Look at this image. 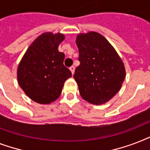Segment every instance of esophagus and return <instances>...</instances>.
Returning <instances> with one entry per match:
<instances>
[{
	"label": "esophagus",
	"mask_w": 150,
	"mask_h": 150,
	"mask_svg": "<svg viewBox=\"0 0 150 150\" xmlns=\"http://www.w3.org/2000/svg\"><path fill=\"white\" fill-rule=\"evenodd\" d=\"M70 71H71V74L74 75V73H75V66H71V67L70 68Z\"/></svg>",
	"instance_id": "obj_1"
}]
</instances>
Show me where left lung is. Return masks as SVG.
I'll use <instances>...</instances> for the list:
<instances>
[{
  "instance_id": "obj_1",
  "label": "left lung",
  "mask_w": 150,
  "mask_h": 150,
  "mask_svg": "<svg viewBox=\"0 0 150 150\" xmlns=\"http://www.w3.org/2000/svg\"><path fill=\"white\" fill-rule=\"evenodd\" d=\"M80 65L74 79L79 93L94 105L104 104L121 89L126 72L121 58L109 41L96 32L76 36Z\"/></svg>"
}]
</instances>
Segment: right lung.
I'll list each match as a JSON object with an SVG mask.
<instances>
[{
    "label": "right lung",
    "mask_w": 150,
    "mask_h": 150,
    "mask_svg": "<svg viewBox=\"0 0 150 150\" xmlns=\"http://www.w3.org/2000/svg\"><path fill=\"white\" fill-rule=\"evenodd\" d=\"M60 33L47 32L39 36L27 49L17 69L19 86L32 100L50 104L58 98L64 83L71 77L64 65V54L58 50L64 40Z\"/></svg>",
    "instance_id": "1"
}]
</instances>
